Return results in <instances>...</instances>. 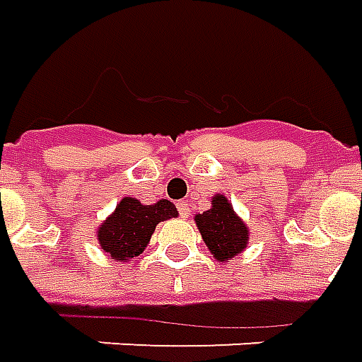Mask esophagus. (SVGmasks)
<instances>
[{
  "label": "esophagus",
  "instance_id": "1",
  "mask_svg": "<svg viewBox=\"0 0 362 362\" xmlns=\"http://www.w3.org/2000/svg\"><path fill=\"white\" fill-rule=\"evenodd\" d=\"M178 212L182 218H188L190 216V204L188 202H178Z\"/></svg>",
  "mask_w": 362,
  "mask_h": 362
}]
</instances>
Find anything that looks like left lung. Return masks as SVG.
Here are the masks:
<instances>
[{
	"mask_svg": "<svg viewBox=\"0 0 362 362\" xmlns=\"http://www.w3.org/2000/svg\"><path fill=\"white\" fill-rule=\"evenodd\" d=\"M194 222L198 226L202 240L208 245L214 259L222 264L240 255L250 243L247 223L235 214L232 202L223 194H216L212 198V208L196 214Z\"/></svg>",
	"mask_w": 362,
	"mask_h": 362,
	"instance_id": "8db88e82",
	"label": "left lung"
}]
</instances>
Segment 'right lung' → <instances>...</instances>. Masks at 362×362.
<instances>
[{
	"label": "right lung",
	"mask_w": 362,
	"mask_h": 362,
	"mask_svg": "<svg viewBox=\"0 0 362 362\" xmlns=\"http://www.w3.org/2000/svg\"><path fill=\"white\" fill-rule=\"evenodd\" d=\"M170 218H178V210L170 200H158L146 206L127 196L97 228L100 252L112 262H130L146 250L156 226Z\"/></svg>",
	"instance_id": "right-lung-1"
}]
</instances>
